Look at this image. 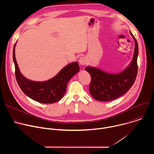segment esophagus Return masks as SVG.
I'll return each mask as SVG.
<instances>
[{
    "label": "esophagus",
    "instance_id": "34e87169",
    "mask_svg": "<svg viewBox=\"0 0 154 154\" xmlns=\"http://www.w3.org/2000/svg\"><path fill=\"white\" fill-rule=\"evenodd\" d=\"M79 61L80 65H85L87 63V58L85 57H82L79 58Z\"/></svg>",
    "mask_w": 154,
    "mask_h": 154
}]
</instances>
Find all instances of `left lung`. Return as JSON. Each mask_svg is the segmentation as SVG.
<instances>
[{"mask_svg": "<svg viewBox=\"0 0 154 154\" xmlns=\"http://www.w3.org/2000/svg\"><path fill=\"white\" fill-rule=\"evenodd\" d=\"M130 33L135 41V49L133 58L125 69L113 74L93 66L85 68L91 77L90 93L96 100L105 102L115 100L127 93L134 85L138 72V45L134 36L131 32Z\"/></svg>", "mask_w": 154, "mask_h": 154, "instance_id": "8db88e82", "label": "left lung"}]
</instances>
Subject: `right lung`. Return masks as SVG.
I'll use <instances>...</instances> for the list:
<instances>
[{
  "mask_svg": "<svg viewBox=\"0 0 154 154\" xmlns=\"http://www.w3.org/2000/svg\"><path fill=\"white\" fill-rule=\"evenodd\" d=\"M13 48V58L15 66V76L17 82L23 93L32 99L42 103H52L59 101L66 91L69 81L79 72L78 62L67 64L53 78L42 82L31 80L20 72L15 57V48Z\"/></svg>",
  "mask_w": 154,
  "mask_h": 154,
  "instance_id": "1",
  "label": "right lung"
}]
</instances>
